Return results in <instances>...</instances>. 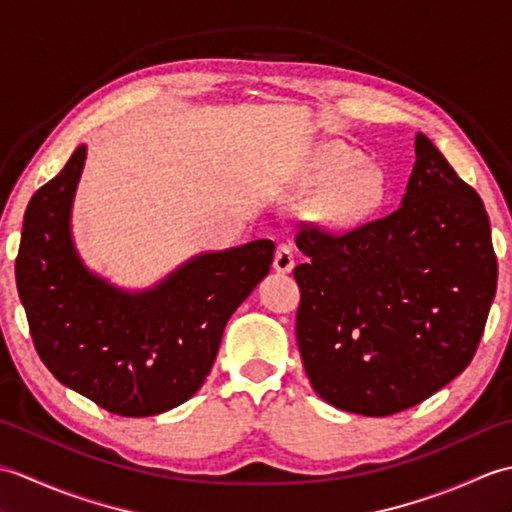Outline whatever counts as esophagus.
Wrapping results in <instances>:
<instances>
[{"label": "esophagus", "instance_id": "obj_1", "mask_svg": "<svg viewBox=\"0 0 512 512\" xmlns=\"http://www.w3.org/2000/svg\"><path fill=\"white\" fill-rule=\"evenodd\" d=\"M277 273H290L295 268V253H292V246L279 244L275 250V262H273Z\"/></svg>", "mask_w": 512, "mask_h": 512}]
</instances>
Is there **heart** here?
<instances>
[{"label": "heart", "instance_id": "1", "mask_svg": "<svg viewBox=\"0 0 512 512\" xmlns=\"http://www.w3.org/2000/svg\"><path fill=\"white\" fill-rule=\"evenodd\" d=\"M356 151L343 145H323L310 162L308 182L325 187L314 215L334 231L365 224L385 200V176L372 162H358Z\"/></svg>", "mask_w": 512, "mask_h": 512}]
</instances>
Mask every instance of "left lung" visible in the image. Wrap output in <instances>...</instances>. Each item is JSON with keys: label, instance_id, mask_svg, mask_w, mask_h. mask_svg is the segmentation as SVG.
<instances>
[{"label": "left lung", "instance_id": "1", "mask_svg": "<svg viewBox=\"0 0 512 512\" xmlns=\"http://www.w3.org/2000/svg\"><path fill=\"white\" fill-rule=\"evenodd\" d=\"M398 209L345 235L303 228L297 343L332 407L383 418L462 374L495 299L480 200L424 134Z\"/></svg>", "mask_w": 512, "mask_h": 512}]
</instances>
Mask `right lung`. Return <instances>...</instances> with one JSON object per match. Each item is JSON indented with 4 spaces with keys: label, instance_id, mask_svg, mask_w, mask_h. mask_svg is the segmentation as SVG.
I'll return each instance as SVG.
<instances>
[{
    "label": "right lung",
    "instance_id": "right-lung-1",
    "mask_svg": "<svg viewBox=\"0 0 512 512\" xmlns=\"http://www.w3.org/2000/svg\"><path fill=\"white\" fill-rule=\"evenodd\" d=\"M85 158L79 145L32 195L15 264L19 299L41 361L61 385L118 416H156L202 387L228 319L268 275L275 244L200 253L145 290L116 286L74 246Z\"/></svg>",
    "mask_w": 512,
    "mask_h": 512
}]
</instances>
